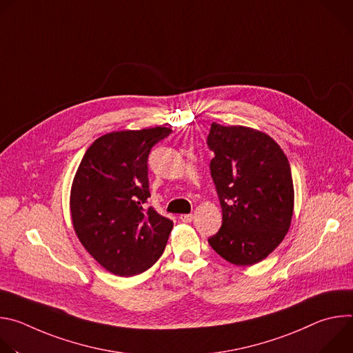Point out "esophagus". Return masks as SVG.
<instances>
[{"label":"esophagus","mask_w":353,"mask_h":353,"mask_svg":"<svg viewBox=\"0 0 353 353\" xmlns=\"http://www.w3.org/2000/svg\"><path fill=\"white\" fill-rule=\"evenodd\" d=\"M180 219H181L183 222L188 223V222H191V221L194 219V215H192V214H184V215H180Z\"/></svg>","instance_id":"obj_1"}]
</instances>
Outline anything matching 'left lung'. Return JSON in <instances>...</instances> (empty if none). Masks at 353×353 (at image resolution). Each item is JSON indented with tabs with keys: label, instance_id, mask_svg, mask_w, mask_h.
Here are the masks:
<instances>
[{
	"label": "left lung",
	"instance_id": "left-lung-1",
	"mask_svg": "<svg viewBox=\"0 0 353 353\" xmlns=\"http://www.w3.org/2000/svg\"><path fill=\"white\" fill-rule=\"evenodd\" d=\"M207 145L221 207L222 226L208 239L234 265L264 260L283 240L293 214L290 165L267 134L247 127L212 123Z\"/></svg>",
	"mask_w": 353,
	"mask_h": 353
}]
</instances>
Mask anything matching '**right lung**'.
<instances>
[{
    "label": "right lung",
    "mask_w": 353,
    "mask_h": 353,
    "mask_svg": "<svg viewBox=\"0 0 353 353\" xmlns=\"http://www.w3.org/2000/svg\"><path fill=\"white\" fill-rule=\"evenodd\" d=\"M166 127L110 132L85 152L71 188L75 233L108 271L132 276L162 256L173 222L146 207L148 158Z\"/></svg>",
    "instance_id": "obj_1"
}]
</instances>
